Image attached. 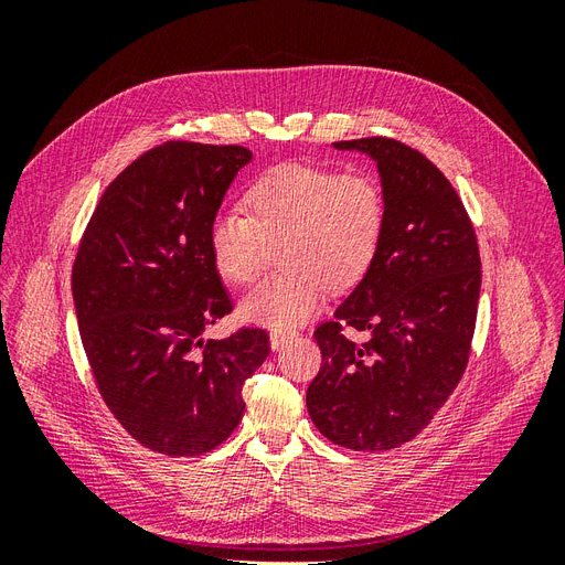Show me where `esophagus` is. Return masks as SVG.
Instances as JSON below:
<instances>
[{"label":"esophagus","mask_w":565,"mask_h":565,"mask_svg":"<svg viewBox=\"0 0 565 565\" xmlns=\"http://www.w3.org/2000/svg\"><path fill=\"white\" fill-rule=\"evenodd\" d=\"M289 339H292V332H278V330H273V332H270V351L282 349Z\"/></svg>","instance_id":"obj_1"}]
</instances>
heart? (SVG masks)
<instances>
[{
  "instance_id": "obj_1",
  "label": "heart",
  "mask_w": 565,
  "mask_h": 565,
  "mask_svg": "<svg viewBox=\"0 0 565 565\" xmlns=\"http://www.w3.org/2000/svg\"><path fill=\"white\" fill-rule=\"evenodd\" d=\"M245 212H216L207 247L221 278L247 285L259 276L268 245L280 243L278 264L285 270L241 301L243 318L273 330L309 320L324 285L344 292L361 282L386 231V195L377 177L316 164L268 169L247 188Z\"/></svg>"
}]
</instances>
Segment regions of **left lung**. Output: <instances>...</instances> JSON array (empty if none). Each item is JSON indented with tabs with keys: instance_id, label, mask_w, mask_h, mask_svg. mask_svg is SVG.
Masks as SVG:
<instances>
[{
	"instance_id": "obj_1",
	"label": "left lung",
	"mask_w": 565,
	"mask_h": 565,
	"mask_svg": "<svg viewBox=\"0 0 565 565\" xmlns=\"http://www.w3.org/2000/svg\"><path fill=\"white\" fill-rule=\"evenodd\" d=\"M332 146L377 164L386 231L367 276L316 330L322 365L306 407L337 446L384 452L413 440L465 374L481 256L465 204L422 152L384 136ZM347 323L371 332L365 345Z\"/></svg>"
}]
</instances>
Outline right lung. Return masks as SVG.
Here are the masks:
<instances>
[{
	"label": "right lung",
	"mask_w": 565,
	"mask_h": 565,
	"mask_svg": "<svg viewBox=\"0 0 565 565\" xmlns=\"http://www.w3.org/2000/svg\"><path fill=\"white\" fill-rule=\"evenodd\" d=\"M243 146L167 141L100 198L73 266V301L100 396L152 452L191 457L224 443L245 413L243 384L268 355L264 330L204 341L231 297L207 231Z\"/></svg>",
	"instance_id": "add662e5"
}]
</instances>
